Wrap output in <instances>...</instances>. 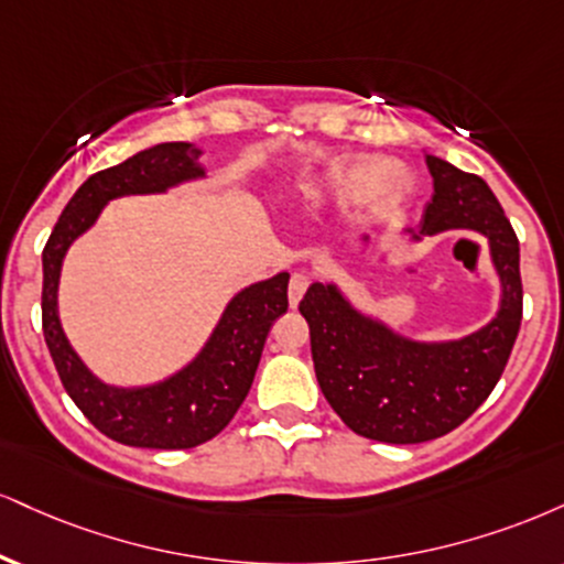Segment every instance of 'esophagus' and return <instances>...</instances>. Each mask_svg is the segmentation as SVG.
<instances>
[{
	"mask_svg": "<svg viewBox=\"0 0 564 564\" xmlns=\"http://www.w3.org/2000/svg\"><path fill=\"white\" fill-rule=\"evenodd\" d=\"M307 286H310V278L304 275V273L291 275V281H289V304H291V307H296V304H300V300L304 296V291H307Z\"/></svg>",
	"mask_w": 564,
	"mask_h": 564,
	"instance_id": "1",
	"label": "esophagus"
}]
</instances>
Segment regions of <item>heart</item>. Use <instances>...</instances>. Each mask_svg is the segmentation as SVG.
<instances>
[{
  "label": "heart",
  "instance_id": "heart-1",
  "mask_svg": "<svg viewBox=\"0 0 564 564\" xmlns=\"http://www.w3.org/2000/svg\"><path fill=\"white\" fill-rule=\"evenodd\" d=\"M412 194V173L397 160L336 158L304 181V205L323 209L351 202L357 217H381Z\"/></svg>",
  "mask_w": 564,
  "mask_h": 564
}]
</instances>
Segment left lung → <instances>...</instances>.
<instances>
[{
	"label": "left lung",
	"instance_id": "obj_1",
	"mask_svg": "<svg viewBox=\"0 0 564 564\" xmlns=\"http://www.w3.org/2000/svg\"><path fill=\"white\" fill-rule=\"evenodd\" d=\"M425 165L433 196L420 230L404 234L484 236L501 286L497 315L463 338L420 341L355 307L334 281L312 283L300 302L323 397L351 431L383 444H423L463 425L505 372L522 321L520 243L497 196L452 162L425 154Z\"/></svg>",
	"mask_w": 564,
	"mask_h": 564
}]
</instances>
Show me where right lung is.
<instances>
[{"label": "right lung", "instance_id": "obj_1", "mask_svg": "<svg viewBox=\"0 0 564 564\" xmlns=\"http://www.w3.org/2000/svg\"><path fill=\"white\" fill-rule=\"evenodd\" d=\"M202 154L188 141H165L94 173L67 202L42 254V323L59 381L94 429L126 446L192 449L217 436L252 389L270 325L289 310V273L241 289L226 304L199 355L173 376L147 386L105 383L67 341L57 289L73 241L97 223L107 202L131 194H165L181 183L207 178Z\"/></svg>", "mask_w": 564, "mask_h": 564}]
</instances>
